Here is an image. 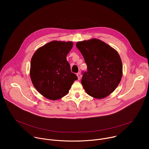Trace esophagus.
<instances>
[{
  "instance_id": "34e87169",
  "label": "esophagus",
  "mask_w": 149,
  "mask_h": 149,
  "mask_svg": "<svg viewBox=\"0 0 149 149\" xmlns=\"http://www.w3.org/2000/svg\"><path fill=\"white\" fill-rule=\"evenodd\" d=\"M77 77H78V79H80V78H81V75L80 72H78V73L77 74Z\"/></svg>"
}]
</instances>
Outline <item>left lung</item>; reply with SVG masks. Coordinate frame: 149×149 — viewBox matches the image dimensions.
<instances>
[{
    "label": "left lung",
    "instance_id": "obj_1",
    "mask_svg": "<svg viewBox=\"0 0 149 149\" xmlns=\"http://www.w3.org/2000/svg\"><path fill=\"white\" fill-rule=\"evenodd\" d=\"M76 47L87 65V71L82 72L81 84L85 91L98 99L110 95L118 86L123 74L118 52L97 39L78 42Z\"/></svg>",
    "mask_w": 149,
    "mask_h": 149
}]
</instances>
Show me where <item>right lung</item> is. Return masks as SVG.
I'll return each instance as SVG.
<instances>
[{
	"label": "right lung",
	"instance_id": "add662e5",
	"mask_svg": "<svg viewBox=\"0 0 149 149\" xmlns=\"http://www.w3.org/2000/svg\"><path fill=\"white\" fill-rule=\"evenodd\" d=\"M72 47V42L52 41L39 48L32 57V82L36 90L48 99L56 100L65 96L78 79L67 60Z\"/></svg>",
	"mask_w": 149,
	"mask_h": 149
}]
</instances>
